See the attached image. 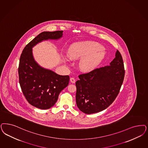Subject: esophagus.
Returning <instances> with one entry per match:
<instances>
[{
    "instance_id": "obj_1",
    "label": "esophagus",
    "mask_w": 148,
    "mask_h": 148,
    "mask_svg": "<svg viewBox=\"0 0 148 148\" xmlns=\"http://www.w3.org/2000/svg\"><path fill=\"white\" fill-rule=\"evenodd\" d=\"M70 81L71 82V83H73V84H74L75 82V79L74 78V77H71V79H70Z\"/></svg>"
}]
</instances>
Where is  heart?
<instances>
[{"label": "heart", "instance_id": "1", "mask_svg": "<svg viewBox=\"0 0 148 148\" xmlns=\"http://www.w3.org/2000/svg\"><path fill=\"white\" fill-rule=\"evenodd\" d=\"M102 46L93 41H82L72 44L68 50V56L71 60L83 57L80 63V68L84 71L93 69L104 56Z\"/></svg>", "mask_w": 148, "mask_h": 148}]
</instances>
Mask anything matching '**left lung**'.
I'll list each match as a JSON object with an SVG mask.
<instances>
[{
	"mask_svg": "<svg viewBox=\"0 0 148 148\" xmlns=\"http://www.w3.org/2000/svg\"><path fill=\"white\" fill-rule=\"evenodd\" d=\"M125 77L122 56L117 50L109 66L96 68L79 75L76 82V103L87 114L107 108L117 97Z\"/></svg>",
	"mask_w": 148,
	"mask_h": 148,
	"instance_id": "left-lung-1",
	"label": "left lung"
}]
</instances>
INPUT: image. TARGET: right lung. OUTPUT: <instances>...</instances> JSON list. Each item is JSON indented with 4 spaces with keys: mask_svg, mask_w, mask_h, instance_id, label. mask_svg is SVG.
<instances>
[{
    "mask_svg": "<svg viewBox=\"0 0 148 148\" xmlns=\"http://www.w3.org/2000/svg\"><path fill=\"white\" fill-rule=\"evenodd\" d=\"M62 33H41L25 46L21 55L18 71L21 90L28 103L40 109H48L55 105L60 93L68 85L69 77L40 66L33 57L32 48L42 41L59 39Z\"/></svg>",
    "mask_w": 148,
    "mask_h": 148,
    "instance_id": "add662e5",
    "label": "right lung"
}]
</instances>
